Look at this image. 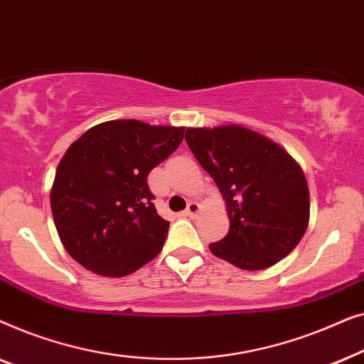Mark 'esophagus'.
<instances>
[{
    "label": "esophagus",
    "mask_w": 364,
    "mask_h": 364,
    "mask_svg": "<svg viewBox=\"0 0 364 364\" xmlns=\"http://www.w3.org/2000/svg\"><path fill=\"white\" fill-rule=\"evenodd\" d=\"M198 212H200V203H197V202H188L187 210H186V215H187V217H196Z\"/></svg>",
    "instance_id": "esophagus-1"
}]
</instances>
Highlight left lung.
I'll return each mask as SVG.
<instances>
[{
	"label": "left lung",
	"instance_id": "left-lung-1",
	"mask_svg": "<svg viewBox=\"0 0 364 364\" xmlns=\"http://www.w3.org/2000/svg\"><path fill=\"white\" fill-rule=\"evenodd\" d=\"M186 141L227 205L230 228L210 243L213 255L242 270H263L285 258L310 220L300 164L272 139L238 124L188 127Z\"/></svg>",
	"mask_w": 364,
	"mask_h": 364
}]
</instances>
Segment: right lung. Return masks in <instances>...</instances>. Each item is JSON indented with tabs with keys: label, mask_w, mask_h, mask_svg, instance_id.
<instances>
[{
	"label": "right lung",
	"mask_w": 364,
	"mask_h": 364,
	"mask_svg": "<svg viewBox=\"0 0 364 364\" xmlns=\"http://www.w3.org/2000/svg\"><path fill=\"white\" fill-rule=\"evenodd\" d=\"M186 127L119 119L74 141L56 168L51 210L61 243L97 275H131L161 253L168 222L147 176L181 146Z\"/></svg>",
	"instance_id": "obj_1"
}]
</instances>
